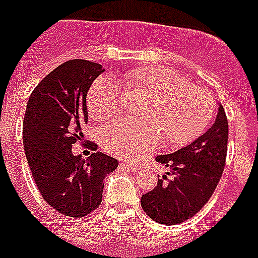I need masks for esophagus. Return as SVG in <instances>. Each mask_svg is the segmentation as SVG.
I'll use <instances>...</instances> for the list:
<instances>
[{
    "mask_svg": "<svg viewBox=\"0 0 258 258\" xmlns=\"http://www.w3.org/2000/svg\"><path fill=\"white\" fill-rule=\"evenodd\" d=\"M122 165H125L129 171H132V172H139L140 169H142V167L140 165H138V164H132V162H123Z\"/></svg>",
    "mask_w": 258,
    "mask_h": 258,
    "instance_id": "esophagus-1",
    "label": "esophagus"
}]
</instances>
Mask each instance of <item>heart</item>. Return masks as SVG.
<instances>
[{
    "label": "heart",
    "mask_w": 258,
    "mask_h": 258,
    "mask_svg": "<svg viewBox=\"0 0 258 258\" xmlns=\"http://www.w3.org/2000/svg\"><path fill=\"white\" fill-rule=\"evenodd\" d=\"M132 90L147 96L140 115L143 119L111 122L101 129L100 140L111 154L136 158L154 149L160 138L167 147L190 143L210 125L215 111V98L206 87L171 68L160 65L139 67L123 75ZM91 118L109 119L119 109V85L114 78L101 76L87 93Z\"/></svg>",
    "instance_id": "obj_1"
}]
</instances>
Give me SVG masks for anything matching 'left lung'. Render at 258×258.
<instances>
[{"mask_svg":"<svg viewBox=\"0 0 258 258\" xmlns=\"http://www.w3.org/2000/svg\"><path fill=\"white\" fill-rule=\"evenodd\" d=\"M228 119L222 105L214 123L193 143L155 161L169 168L171 178L160 179L154 189L142 196V208L158 224L175 225L191 218L213 196L225 168Z\"/></svg>","mask_w":258,"mask_h":258,"instance_id":"8db88e82","label":"left lung"}]
</instances>
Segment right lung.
I'll return each instance as SVG.
<instances>
[{
	"label": "right lung",
	"instance_id": "right-lung-1",
	"mask_svg": "<svg viewBox=\"0 0 258 258\" xmlns=\"http://www.w3.org/2000/svg\"><path fill=\"white\" fill-rule=\"evenodd\" d=\"M103 72L96 62H63L32 91L23 119V147L38 191L54 210L74 218L98 208L104 178L118 167V160L96 149L86 160L72 151L89 119L87 91Z\"/></svg>",
	"mask_w": 258,
	"mask_h": 258
}]
</instances>
